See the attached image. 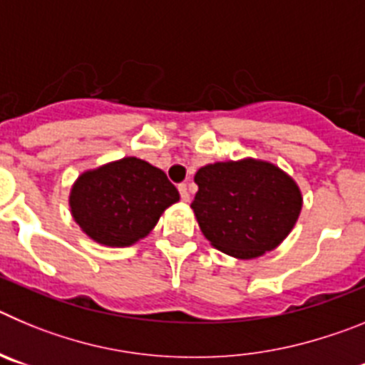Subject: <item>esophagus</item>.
<instances>
[{
    "mask_svg": "<svg viewBox=\"0 0 365 365\" xmlns=\"http://www.w3.org/2000/svg\"><path fill=\"white\" fill-rule=\"evenodd\" d=\"M179 193H180V199L185 202L190 201V193H188V186L186 185H179Z\"/></svg>",
    "mask_w": 365,
    "mask_h": 365,
    "instance_id": "34e87169",
    "label": "esophagus"
}]
</instances>
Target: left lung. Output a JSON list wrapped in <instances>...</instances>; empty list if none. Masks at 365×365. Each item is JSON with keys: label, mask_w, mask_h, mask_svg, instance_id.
<instances>
[{"label": "left lung", "mask_w": 365, "mask_h": 365, "mask_svg": "<svg viewBox=\"0 0 365 365\" xmlns=\"http://www.w3.org/2000/svg\"><path fill=\"white\" fill-rule=\"evenodd\" d=\"M192 202L201 232L217 250L240 259L263 256L291 234L302 212V192L272 163L227 160L195 173Z\"/></svg>", "instance_id": "8db88e82"}]
</instances>
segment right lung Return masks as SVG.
Wrapping results in <instances>:
<instances>
[{
  "instance_id": "add662e5",
  "label": "right lung",
  "mask_w": 365,
  "mask_h": 365,
  "mask_svg": "<svg viewBox=\"0 0 365 365\" xmlns=\"http://www.w3.org/2000/svg\"><path fill=\"white\" fill-rule=\"evenodd\" d=\"M179 192L159 168L137 157L87 170L69 195L73 219L93 241L130 247L153 230Z\"/></svg>"
}]
</instances>
